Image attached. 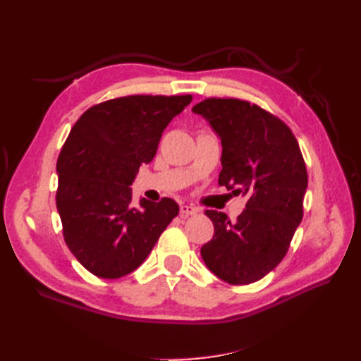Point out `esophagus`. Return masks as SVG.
<instances>
[{
    "label": "esophagus",
    "instance_id": "34e87169",
    "mask_svg": "<svg viewBox=\"0 0 361 361\" xmlns=\"http://www.w3.org/2000/svg\"><path fill=\"white\" fill-rule=\"evenodd\" d=\"M198 212H200V209L195 208V206H189V204H181V206H180V214H181V217L197 216Z\"/></svg>",
    "mask_w": 361,
    "mask_h": 361
}]
</instances>
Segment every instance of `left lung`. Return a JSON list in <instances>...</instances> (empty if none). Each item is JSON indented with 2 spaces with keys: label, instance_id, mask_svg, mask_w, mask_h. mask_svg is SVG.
<instances>
[{
  "label": "left lung",
  "instance_id": "8db88e82",
  "mask_svg": "<svg viewBox=\"0 0 361 361\" xmlns=\"http://www.w3.org/2000/svg\"><path fill=\"white\" fill-rule=\"evenodd\" d=\"M192 111L208 119L221 140L219 186L248 195L235 221L224 212H204L214 235L202 257L228 283L256 282L287 255L302 220L307 169L301 149L286 122L248 101L208 97Z\"/></svg>",
  "mask_w": 361,
  "mask_h": 361
}]
</instances>
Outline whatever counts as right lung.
<instances>
[{
    "label": "right lung",
    "instance_id": "obj_1",
    "mask_svg": "<svg viewBox=\"0 0 361 361\" xmlns=\"http://www.w3.org/2000/svg\"><path fill=\"white\" fill-rule=\"evenodd\" d=\"M190 101V94L110 99L90 106L68 135L57 159V211L68 248L97 278L136 270L178 216L172 198H141L135 208L130 185Z\"/></svg>",
    "mask_w": 361,
    "mask_h": 361
}]
</instances>
